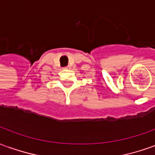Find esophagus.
Wrapping results in <instances>:
<instances>
[{"label": "esophagus", "instance_id": "esophagus-1", "mask_svg": "<svg viewBox=\"0 0 155 155\" xmlns=\"http://www.w3.org/2000/svg\"><path fill=\"white\" fill-rule=\"evenodd\" d=\"M71 68H70V66H67V67H64V70H70Z\"/></svg>", "mask_w": 155, "mask_h": 155}]
</instances>
